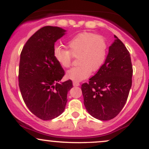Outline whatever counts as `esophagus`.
<instances>
[{
	"label": "esophagus",
	"instance_id": "obj_1",
	"mask_svg": "<svg viewBox=\"0 0 149 149\" xmlns=\"http://www.w3.org/2000/svg\"><path fill=\"white\" fill-rule=\"evenodd\" d=\"M73 85L74 87H76V86H79L80 85V83H78V82H73Z\"/></svg>",
	"mask_w": 149,
	"mask_h": 149
}]
</instances>
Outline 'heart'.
<instances>
[{
    "label": "heart",
    "instance_id": "b5f03b06",
    "mask_svg": "<svg viewBox=\"0 0 149 149\" xmlns=\"http://www.w3.org/2000/svg\"><path fill=\"white\" fill-rule=\"evenodd\" d=\"M67 47L69 50L55 46L53 49V57L63 68L70 66L72 56L78 57V66L66 73V78L75 82L87 78L91 71H98L107 56L108 46L104 38L92 33L78 34L68 42Z\"/></svg>",
    "mask_w": 149,
    "mask_h": 149
}]
</instances>
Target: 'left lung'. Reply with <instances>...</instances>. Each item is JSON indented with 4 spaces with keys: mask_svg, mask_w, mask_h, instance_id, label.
Wrapping results in <instances>:
<instances>
[{
    "mask_svg": "<svg viewBox=\"0 0 149 149\" xmlns=\"http://www.w3.org/2000/svg\"><path fill=\"white\" fill-rule=\"evenodd\" d=\"M114 38L104 64L81 87L85 109L100 120H111L120 112L132 87L130 54L118 38Z\"/></svg>",
    "mask_w": 149,
    "mask_h": 149,
    "instance_id": "8db88e82",
    "label": "left lung"
}]
</instances>
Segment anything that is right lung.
I'll return each instance as SVG.
<instances>
[{
  "mask_svg": "<svg viewBox=\"0 0 149 149\" xmlns=\"http://www.w3.org/2000/svg\"><path fill=\"white\" fill-rule=\"evenodd\" d=\"M57 26L42 27L27 40L20 54L19 85L24 102L30 111L44 120L64 112L71 80L61 82L62 67L53 57L54 43L66 34Z\"/></svg>",
  "mask_w": 149,
  "mask_h": 149,
  "instance_id": "obj_1",
  "label": "right lung"
}]
</instances>
